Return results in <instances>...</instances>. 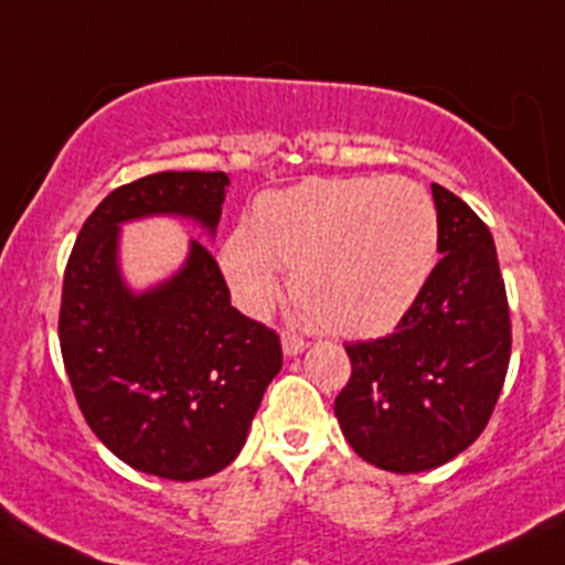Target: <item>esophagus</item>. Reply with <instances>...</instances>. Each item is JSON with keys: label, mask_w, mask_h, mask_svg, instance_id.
<instances>
[{"label": "esophagus", "mask_w": 565, "mask_h": 565, "mask_svg": "<svg viewBox=\"0 0 565 565\" xmlns=\"http://www.w3.org/2000/svg\"><path fill=\"white\" fill-rule=\"evenodd\" d=\"M281 349H284V356H297V353L308 349V343L302 338H295V334H284Z\"/></svg>", "instance_id": "34e87169"}]
</instances>
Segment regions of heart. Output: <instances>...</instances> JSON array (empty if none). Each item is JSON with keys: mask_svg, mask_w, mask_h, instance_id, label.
Here are the masks:
<instances>
[{"mask_svg": "<svg viewBox=\"0 0 565 565\" xmlns=\"http://www.w3.org/2000/svg\"><path fill=\"white\" fill-rule=\"evenodd\" d=\"M439 220L429 192L407 179H306L254 201L249 231L220 249L231 292L249 316L281 297V273L327 332L373 338L394 330L429 284Z\"/></svg>", "mask_w": 565, "mask_h": 565, "instance_id": "obj_1", "label": "heart"}]
</instances>
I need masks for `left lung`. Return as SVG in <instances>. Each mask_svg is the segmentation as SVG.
<instances>
[{
	"mask_svg": "<svg viewBox=\"0 0 565 565\" xmlns=\"http://www.w3.org/2000/svg\"><path fill=\"white\" fill-rule=\"evenodd\" d=\"M431 195L443 259L392 334L345 345L351 377L334 399L351 448L399 475L443 467L480 437L512 349L491 231L450 190Z\"/></svg>",
	"mask_w": 565,
	"mask_h": 565,
	"instance_id": "left-lung-1",
	"label": "left lung"
}]
</instances>
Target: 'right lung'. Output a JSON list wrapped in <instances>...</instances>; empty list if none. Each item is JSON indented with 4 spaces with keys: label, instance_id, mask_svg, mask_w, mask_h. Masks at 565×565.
<instances>
[{
    "label": "right lung",
    "instance_id": "right-lung-1",
    "mask_svg": "<svg viewBox=\"0 0 565 565\" xmlns=\"http://www.w3.org/2000/svg\"><path fill=\"white\" fill-rule=\"evenodd\" d=\"M227 188L222 171H160L111 190L64 273L58 338L79 411L120 461L163 480H203L241 454L281 370V343L235 311L198 241L171 278L134 292L120 268V225L182 216L214 235Z\"/></svg>",
    "mask_w": 565,
    "mask_h": 565
}]
</instances>
